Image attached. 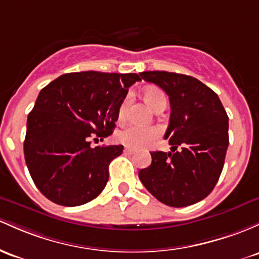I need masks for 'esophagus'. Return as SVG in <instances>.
I'll use <instances>...</instances> for the list:
<instances>
[{
  "instance_id": "34e87169",
  "label": "esophagus",
  "mask_w": 259,
  "mask_h": 259,
  "mask_svg": "<svg viewBox=\"0 0 259 259\" xmlns=\"http://www.w3.org/2000/svg\"><path fill=\"white\" fill-rule=\"evenodd\" d=\"M124 152H125V153H127V155H134V153H135L136 151H135V150L129 149V147H126V149L124 150Z\"/></svg>"
}]
</instances>
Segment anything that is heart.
<instances>
[{"mask_svg":"<svg viewBox=\"0 0 259 259\" xmlns=\"http://www.w3.org/2000/svg\"><path fill=\"white\" fill-rule=\"evenodd\" d=\"M144 99L146 103L149 104L152 109L157 107L161 102H166V96H164L163 91L157 87H147L145 88L143 92ZM126 104L127 98H125L121 102L120 107L118 110V119L123 120L125 113H126ZM160 132L157 127L153 126H138V125H132L124 129L123 132L119 133L118 139L120 143H123L125 146L130 147V149H143L146 147L147 145L151 144L156 138H157Z\"/></svg>","mask_w":259,"mask_h":259,"instance_id":"1","label":"heart"}]
</instances>
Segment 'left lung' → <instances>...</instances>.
I'll list each match as a JSON object with an SVG mask.
<instances>
[{
	"label": "left lung",
	"mask_w": 259,
	"mask_h": 259,
	"mask_svg": "<svg viewBox=\"0 0 259 259\" xmlns=\"http://www.w3.org/2000/svg\"><path fill=\"white\" fill-rule=\"evenodd\" d=\"M140 76L168 96L171 118L164 139L172 147L169 152H151V164L140 169L139 178L166 205L198 203L211 193L223 171L229 116L217 93L192 76L167 71H145Z\"/></svg>",
	"instance_id": "8db88e82"
}]
</instances>
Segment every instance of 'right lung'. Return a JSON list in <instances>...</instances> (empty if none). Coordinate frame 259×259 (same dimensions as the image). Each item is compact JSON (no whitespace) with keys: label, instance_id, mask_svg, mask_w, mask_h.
<instances>
[{"label":"right lung","instance_id":"right-lung-1","mask_svg":"<svg viewBox=\"0 0 259 259\" xmlns=\"http://www.w3.org/2000/svg\"><path fill=\"white\" fill-rule=\"evenodd\" d=\"M136 73H65L39 93L28 115L24 158L36 188L53 203L77 206L106 187L123 145L91 146L112 134ZM98 140V139H97Z\"/></svg>","mask_w":259,"mask_h":259}]
</instances>
